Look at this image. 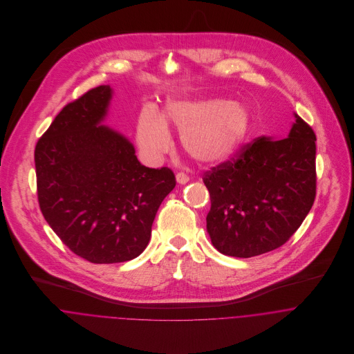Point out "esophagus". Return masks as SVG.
I'll list each match as a JSON object with an SVG mask.
<instances>
[{
	"label": "esophagus",
	"mask_w": 354,
	"mask_h": 354,
	"mask_svg": "<svg viewBox=\"0 0 354 354\" xmlns=\"http://www.w3.org/2000/svg\"><path fill=\"white\" fill-rule=\"evenodd\" d=\"M176 180H177L178 184H187L189 181V176L187 173H184V171H178L176 174Z\"/></svg>",
	"instance_id": "1"
}]
</instances>
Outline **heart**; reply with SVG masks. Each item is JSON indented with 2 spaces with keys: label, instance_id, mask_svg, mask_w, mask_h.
I'll return each instance as SVG.
<instances>
[{
  "label": "heart",
  "instance_id": "b5f03b06",
  "mask_svg": "<svg viewBox=\"0 0 354 354\" xmlns=\"http://www.w3.org/2000/svg\"><path fill=\"white\" fill-rule=\"evenodd\" d=\"M165 122L181 131V142L194 159L218 163L237 151L250 129L248 110L234 102L171 101L163 118L152 109L142 111L138 124V143L147 152H160L170 145Z\"/></svg>",
  "mask_w": 354,
  "mask_h": 354
}]
</instances>
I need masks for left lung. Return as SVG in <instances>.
Segmentation results:
<instances>
[{
	"label": "left lung",
	"mask_w": 354,
	"mask_h": 354,
	"mask_svg": "<svg viewBox=\"0 0 354 354\" xmlns=\"http://www.w3.org/2000/svg\"><path fill=\"white\" fill-rule=\"evenodd\" d=\"M288 138H257L204 171L207 232L223 254L252 257L282 247L316 196V135L295 114Z\"/></svg>",
	"instance_id": "obj_1"
}]
</instances>
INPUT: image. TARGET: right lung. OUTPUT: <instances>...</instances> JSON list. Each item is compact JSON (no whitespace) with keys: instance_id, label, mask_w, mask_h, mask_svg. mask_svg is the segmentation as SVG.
Masks as SVG:
<instances>
[{"instance_id":"1","label":"right lung","mask_w":354,"mask_h":354,"mask_svg":"<svg viewBox=\"0 0 354 354\" xmlns=\"http://www.w3.org/2000/svg\"><path fill=\"white\" fill-rule=\"evenodd\" d=\"M111 88L95 87L57 114L35 147L41 211L75 254L95 263L138 257L163 199L176 187L169 167L143 166L133 146L100 125Z\"/></svg>"}]
</instances>
